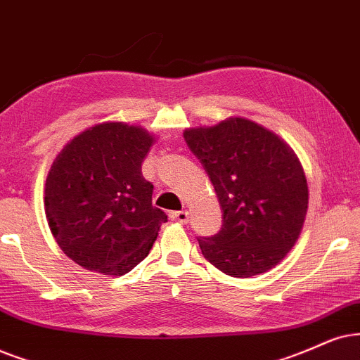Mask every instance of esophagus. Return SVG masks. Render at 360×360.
Here are the masks:
<instances>
[{
  "mask_svg": "<svg viewBox=\"0 0 360 360\" xmlns=\"http://www.w3.org/2000/svg\"><path fill=\"white\" fill-rule=\"evenodd\" d=\"M171 219L181 222V224H188V221H189V212H188V211H176V212H171Z\"/></svg>",
  "mask_w": 360,
  "mask_h": 360,
  "instance_id": "obj_1",
  "label": "esophagus"
}]
</instances>
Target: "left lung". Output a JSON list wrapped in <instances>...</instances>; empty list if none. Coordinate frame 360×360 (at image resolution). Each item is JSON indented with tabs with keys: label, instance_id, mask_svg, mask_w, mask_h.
<instances>
[{
	"label": "left lung",
	"instance_id": "8db88e82",
	"mask_svg": "<svg viewBox=\"0 0 360 360\" xmlns=\"http://www.w3.org/2000/svg\"><path fill=\"white\" fill-rule=\"evenodd\" d=\"M184 139L222 209L219 233L198 239L202 256L233 277L272 269L297 243L307 214V179L292 148L238 116L189 127Z\"/></svg>",
	"mask_w": 360,
	"mask_h": 360
}]
</instances>
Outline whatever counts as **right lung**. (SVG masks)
Segmentation results:
<instances>
[{"instance_id":"right-lung-1","label":"right lung","mask_w":360,"mask_h":360,"mask_svg":"<svg viewBox=\"0 0 360 360\" xmlns=\"http://www.w3.org/2000/svg\"><path fill=\"white\" fill-rule=\"evenodd\" d=\"M153 143L144 127L106 121L75 136L53 161L44 186L49 229L84 269L124 276L151 251L167 221L141 172Z\"/></svg>"}]
</instances>
